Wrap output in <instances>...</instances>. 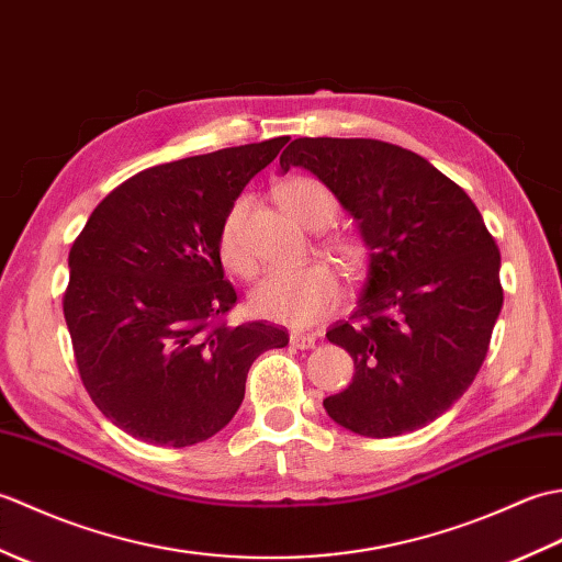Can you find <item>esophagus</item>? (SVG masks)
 <instances>
[{"label":"esophagus","mask_w":562,"mask_h":562,"mask_svg":"<svg viewBox=\"0 0 562 562\" xmlns=\"http://www.w3.org/2000/svg\"><path fill=\"white\" fill-rule=\"evenodd\" d=\"M290 345L296 350H312L316 345V336L314 333H292Z\"/></svg>","instance_id":"1"}]
</instances>
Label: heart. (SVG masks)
I'll list each match as a JSON object with an SVG mask.
<instances>
[{"label": "heart", "mask_w": 562, "mask_h": 562, "mask_svg": "<svg viewBox=\"0 0 562 562\" xmlns=\"http://www.w3.org/2000/svg\"><path fill=\"white\" fill-rule=\"evenodd\" d=\"M278 200L282 210L308 229H324L336 220L338 198L333 190L308 176H292L278 186ZM248 200L238 198L224 214L217 250L224 268L250 278L256 272L254 256L248 254L244 238V220ZM328 250L348 272H360L367 266V246L355 236H330ZM340 302V284L336 272L326 262H308L294 270H272L254 290V312L274 324L306 328L328 316Z\"/></svg>", "instance_id": "heart-1"}]
</instances>
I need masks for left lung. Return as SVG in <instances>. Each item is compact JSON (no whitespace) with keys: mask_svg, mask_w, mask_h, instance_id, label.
Wrapping results in <instances>:
<instances>
[{"mask_svg":"<svg viewBox=\"0 0 562 562\" xmlns=\"http://www.w3.org/2000/svg\"><path fill=\"white\" fill-rule=\"evenodd\" d=\"M324 181L360 222L367 282L326 338L355 360L352 384L324 401L364 437L432 423L473 384L503 308L499 248L473 200L420 154L381 139L300 137L280 154Z\"/></svg>","mask_w":562,"mask_h":562,"instance_id":"1","label":"left lung"}]
</instances>
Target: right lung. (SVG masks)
Instances as JSON below:
<instances>
[{
    "label": "right lung",
    "mask_w": 562,
    "mask_h": 562,
    "mask_svg": "<svg viewBox=\"0 0 562 562\" xmlns=\"http://www.w3.org/2000/svg\"><path fill=\"white\" fill-rule=\"evenodd\" d=\"M290 137L151 166L105 195L69 248L65 321L83 389L123 432L190 447L232 420L256 357L290 342L229 326L224 214Z\"/></svg>",
    "instance_id": "right-lung-1"
}]
</instances>
